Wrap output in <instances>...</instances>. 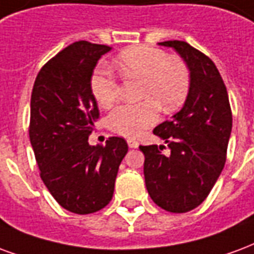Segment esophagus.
Instances as JSON below:
<instances>
[{"instance_id":"esophagus-1","label":"esophagus","mask_w":254,"mask_h":254,"mask_svg":"<svg viewBox=\"0 0 254 254\" xmlns=\"http://www.w3.org/2000/svg\"><path fill=\"white\" fill-rule=\"evenodd\" d=\"M127 143H128L129 149H135V147H138V140L134 139V138H127Z\"/></svg>"}]
</instances>
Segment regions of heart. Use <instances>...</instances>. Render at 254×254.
<instances>
[{
	"label": "heart",
	"mask_w": 254,
	"mask_h": 254,
	"mask_svg": "<svg viewBox=\"0 0 254 254\" xmlns=\"http://www.w3.org/2000/svg\"><path fill=\"white\" fill-rule=\"evenodd\" d=\"M116 66L126 79H140L136 104H122L112 109L107 123L115 134L135 136L158 120L160 107L173 114L186 103L190 89V71L183 59L170 57L151 46H134L123 50ZM90 89L101 108H109L118 100L119 84L108 70L100 68L92 77Z\"/></svg>",
	"instance_id": "obj_1"
}]
</instances>
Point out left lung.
I'll return each instance as SVG.
<instances>
[{
	"label": "left lung",
	"mask_w": 254,
	"mask_h": 254,
	"mask_svg": "<svg viewBox=\"0 0 254 254\" xmlns=\"http://www.w3.org/2000/svg\"><path fill=\"white\" fill-rule=\"evenodd\" d=\"M190 71L186 104L173 119L157 126L153 132L165 146H139L145 154V183L155 204L183 214L205 200L225 166L233 115L227 89L215 64L187 42L168 40Z\"/></svg>",
	"instance_id": "8db88e82"
}]
</instances>
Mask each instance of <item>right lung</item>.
Returning a JSON list of instances; mask_svg holds the SVG:
<instances>
[{
    "instance_id": "1",
    "label": "right lung",
    "mask_w": 254,
    "mask_h": 254,
    "mask_svg": "<svg viewBox=\"0 0 254 254\" xmlns=\"http://www.w3.org/2000/svg\"><path fill=\"white\" fill-rule=\"evenodd\" d=\"M111 47L79 40L40 68L31 96L29 139L40 177L64 210L86 215L108 204L122 160L123 138L90 146L89 135L100 112L90 79Z\"/></svg>"
}]
</instances>
